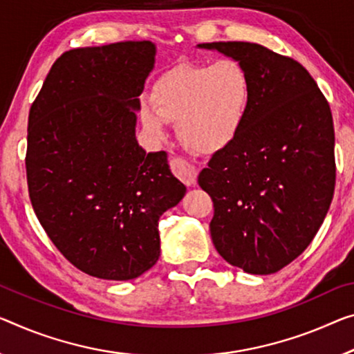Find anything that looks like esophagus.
<instances>
[{"label": "esophagus", "instance_id": "esophagus-1", "mask_svg": "<svg viewBox=\"0 0 354 354\" xmlns=\"http://www.w3.org/2000/svg\"><path fill=\"white\" fill-rule=\"evenodd\" d=\"M171 169L174 176L187 185V187H194L198 182V169L193 165H189L187 160L183 158H174L171 161Z\"/></svg>", "mask_w": 354, "mask_h": 354}]
</instances>
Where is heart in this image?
<instances>
[{"mask_svg": "<svg viewBox=\"0 0 354 354\" xmlns=\"http://www.w3.org/2000/svg\"><path fill=\"white\" fill-rule=\"evenodd\" d=\"M250 79L234 59L214 64H180L156 80L151 101H144L140 120L151 138L165 140L169 123L185 144L212 153L242 131L250 107Z\"/></svg>", "mask_w": 354, "mask_h": 354, "instance_id": "1", "label": "heart"}]
</instances>
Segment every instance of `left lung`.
Instances as JSON below:
<instances>
[{
  "label": "left lung",
  "mask_w": 354,
  "mask_h": 354,
  "mask_svg": "<svg viewBox=\"0 0 354 354\" xmlns=\"http://www.w3.org/2000/svg\"><path fill=\"white\" fill-rule=\"evenodd\" d=\"M245 69L250 107L242 131L199 174L215 214L210 236L223 259L269 275L306 250L335 187L330 107L307 69L253 42H209Z\"/></svg>",
  "instance_id": "left-lung-1"
}]
</instances>
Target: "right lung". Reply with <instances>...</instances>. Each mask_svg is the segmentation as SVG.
<instances>
[{
  "label": "right lung",
  "mask_w": 354,
  "mask_h": 354,
  "mask_svg": "<svg viewBox=\"0 0 354 354\" xmlns=\"http://www.w3.org/2000/svg\"><path fill=\"white\" fill-rule=\"evenodd\" d=\"M155 55L150 41L74 48L30 109L32 209L63 257L96 279L133 280L153 268L160 216L187 193L166 151L147 153L136 139Z\"/></svg>",
  "instance_id": "1"
}]
</instances>
